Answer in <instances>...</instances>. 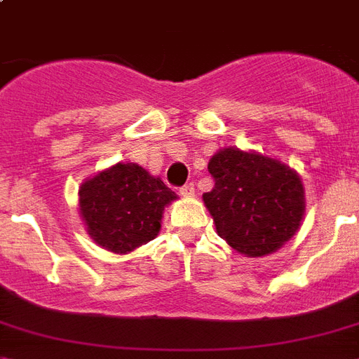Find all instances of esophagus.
<instances>
[{
  "mask_svg": "<svg viewBox=\"0 0 359 359\" xmlns=\"http://www.w3.org/2000/svg\"><path fill=\"white\" fill-rule=\"evenodd\" d=\"M194 194H196V186L191 184V182H188V184H184L180 188V196L194 197Z\"/></svg>",
  "mask_w": 359,
  "mask_h": 359,
  "instance_id": "obj_1",
  "label": "esophagus"
}]
</instances>
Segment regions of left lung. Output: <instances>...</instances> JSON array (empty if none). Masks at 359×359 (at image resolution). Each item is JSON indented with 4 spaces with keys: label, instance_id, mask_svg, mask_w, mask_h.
Segmentation results:
<instances>
[{
    "label": "left lung",
    "instance_id": "left-lung-1",
    "mask_svg": "<svg viewBox=\"0 0 359 359\" xmlns=\"http://www.w3.org/2000/svg\"><path fill=\"white\" fill-rule=\"evenodd\" d=\"M214 188L203 194L218 235L245 257H264L296 235L306 212L294 169L235 147L210 158Z\"/></svg>",
    "mask_w": 359,
    "mask_h": 359
}]
</instances>
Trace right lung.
Listing matches in <instances>:
<instances>
[{
    "label": "right lung",
    "mask_w": 359,
    "mask_h": 359,
    "mask_svg": "<svg viewBox=\"0 0 359 359\" xmlns=\"http://www.w3.org/2000/svg\"><path fill=\"white\" fill-rule=\"evenodd\" d=\"M87 233L114 253H130L160 233L163 208L177 199L158 177L137 163H115L80 186Z\"/></svg>",
    "instance_id": "add662e5"
}]
</instances>
